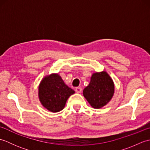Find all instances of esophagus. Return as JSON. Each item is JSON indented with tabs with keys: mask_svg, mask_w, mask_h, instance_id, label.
Returning a JSON list of instances; mask_svg holds the SVG:
<instances>
[{
	"mask_svg": "<svg viewBox=\"0 0 150 150\" xmlns=\"http://www.w3.org/2000/svg\"><path fill=\"white\" fill-rule=\"evenodd\" d=\"M75 91L77 92V93H80L82 92V88L81 87H77L75 88Z\"/></svg>",
	"mask_w": 150,
	"mask_h": 150,
	"instance_id": "1",
	"label": "esophagus"
}]
</instances>
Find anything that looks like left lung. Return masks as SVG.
Returning a JSON list of instances; mask_svg holds the SVG:
<instances>
[{"mask_svg": "<svg viewBox=\"0 0 150 150\" xmlns=\"http://www.w3.org/2000/svg\"><path fill=\"white\" fill-rule=\"evenodd\" d=\"M115 92L113 81L105 71L92 74L90 82L83 90L86 99L95 109H99L109 103Z\"/></svg>", "mask_w": 150, "mask_h": 150, "instance_id": "8db88e82", "label": "left lung"}]
</instances>
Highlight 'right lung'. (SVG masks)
<instances>
[{
    "instance_id": "add662e5",
    "label": "right lung",
    "mask_w": 150,
    "mask_h": 150,
    "mask_svg": "<svg viewBox=\"0 0 150 150\" xmlns=\"http://www.w3.org/2000/svg\"><path fill=\"white\" fill-rule=\"evenodd\" d=\"M75 91L67 86L57 73L46 75L39 86V98L41 104L53 113L64 108L66 101Z\"/></svg>"
}]
</instances>
